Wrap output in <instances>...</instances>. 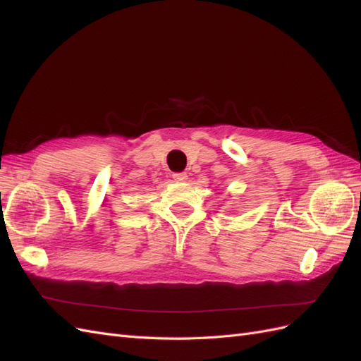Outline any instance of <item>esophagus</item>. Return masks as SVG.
<instances>
[{
    "instance_id": "esophagus-1",
    "label": "esophagus",
    "mask_w": 361,
    "mask_h": 361,
    "mask_svg": "<svg viewBox=\"0 0 361 361\" xmlns=\"http://www.w3.org/2000/svg\"><path fill=\"white\" fill-rule=\"evenodd\" d=\"M173 179L176 180V182H185L188 179V176H187V173H174L173 174Z\"/></svg>"
}]
</instances>
